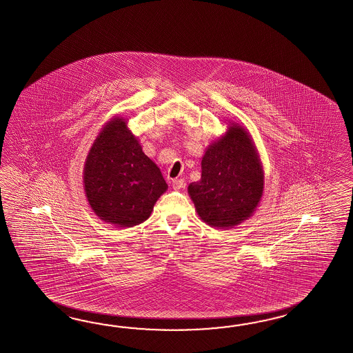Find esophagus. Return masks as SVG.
Here are the masks:
<instances>
[{"mask_svg": "<svg viewBox=\"0 0 353 353\" xmlns=\"http://www.w3.org/2000/svg\"><path fill=\"white\" fill-rule=\"evenodd\" d=\"M184 185H185V183H184L183 179H174L172 181V188L175 190H181Z\"/></svg>", "mask_w": 353, "mask_h": 353, "instance_id": "1", "label": "esophagus"}]
</instances>
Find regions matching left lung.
I'll use <instances>...</instances> for the list:
<instances>
[{"label":"left lung","instance_id":"1","mask_svg":"<svg viewBox=\"0 0 353 353\" xmlns=\"http://www.w3.org/2000/svg\"><path fill=\"white\" fill-rule=\"evenodd\" d=\"M201 179L188 185L199 216L211 226L229 229L252 216L261 201L263 170L252 138L232 123L208 145L201 161Z\"/></svg>","mask_w":353,"mask_h":353}]
</instances>
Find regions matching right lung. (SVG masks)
Segmentation results:
<instances>
[{
  "mask_svg": "<svg viewBox=\"0 0 353 353\" xmlns=\"http://www.w3.org/2000/svg\"><path fill=\"white\" fill-rule=\"evenodd\" d=\"M83 183L93 212L120 228L145 221L168 190L157 165L145 156L127 120L111 119L85 159Z\"/></svg>",
  "mask_w": 353,
  "mask_h": 353,
  "instance_id": "1",
  "label": "right lung"
}]
</instances>
